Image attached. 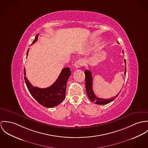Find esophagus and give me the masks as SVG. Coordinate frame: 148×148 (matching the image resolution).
Wrapping results in <instances>:
<instances>
[{
  "instance_id": "esophagus-1",
  "label": "esophagus",
  "mask_w": 148,
  "mask_h": 148,
  "mask_svg": "<svg viewBox=\"0 0 148 148\" xmlns=\"http://www.w3.org/2000/svg\"><path fill=\"white\" fill-rule=\"evenodd\" d=\"M83 65V62L82 60H79L77 61L74 64V67L75 69H79Z\"/></svg>"
}]
</instances>
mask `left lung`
<instances>
[{
  "instance_id": "left-lung-1",
  "label": "left lung",
  "mask_w": 148,
  "mask_h": 148,
  "mask_svg": "<svg viewBox=\"0 0 148 148\" xmlns=\"http://www.w3.org/2000/svg\"><path fill=\"white\" fill-rule=\"evenodd\" d=\"M123 53H124V51L123 50ZM124 62L125 64V75L126 74V61L124 60ZM84 74H85V81H86V92L87 94V96L89 99L95 103L97 104H108L111 101H112L115 99L117 97L119 93L117 94L115 97L110 99H102L99 98L97 97L95 94L92 90V74L91 73V71L88 70H86L84 71Z\"/></svg>"
}]
</instances>
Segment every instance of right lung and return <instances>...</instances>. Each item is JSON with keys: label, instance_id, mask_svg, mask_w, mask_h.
Returning <instances> with one entry per match:
<instances>
[{"label": "right lung", "instance_id": "right-lung-1", "mask_svg": "<svg viewBox=\"0 0 148 148\" xmlns=\"http://www.w3.org/2000/svg\"><path fill=\"white\" fill-rule=\"evenodd\" d=\"M38 34H36L32 43L37 40ZM29 49L27 51V56ZM24 80L27 87L34 99L45 107L52 108L58 106L65 98L66 84L71 75L70 67H65L62 70L57 79L52 85L45 88H41L33 86L25 76V69L24 70Z\"/></svg>", "mask_w": 148, "mask_h": 148}]
</instances>
